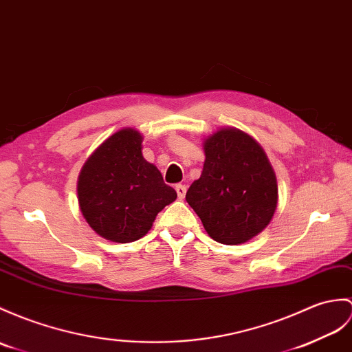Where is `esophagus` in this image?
<instances>
[{"label": "esophagus", "mask_w": 352, "mask_h": 352, "mask_svg": "<svg viewBox=\"0 0 352 352\" xmlns=\"http://www.w3.org/2000/svg\"><path fill=\"white\" fill-rule=\"evenodd\" d=\"M175 190H177V195H178V199H183L186 196V190L187 187L184 184H177L175 186Z\"/></svg>", "instance_id": "esophagus-1"}]
</instances>
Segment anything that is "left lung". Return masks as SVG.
<instances>
[{
  "mask_svg": "<svg viewBox=\"0 0 352 352\" xmlns=\"http://www.w3.org/2000/svg\"><path fill=\"white\" fill-rule=\"evenodd\" d=\"M202 174L186 201L211 239L241 244L258 235L277 207L274 170L256 141L236 129H222L206 144Z\"/></svg>",
  "mask_w": 352,
  "mask_h": 352,
  "instance_id": "1",
  "label": "left lung"
}]
</instances>
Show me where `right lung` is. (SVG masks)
<instances>
[{"mask_svg": "<svg viewBox=\"0 0 352 352\" xmlns=\"http://www.w3.org/2000/svg\"><path fill=\"white\" fill-rule=\"evenodd\" d=\"M142 136L122 129L97 148L78 179L79 207L88 225L117 243L136 241L177 198L160 170L142 157Z\"/></svg>", "mask_w": 352, "mask_h": 352, "instance_id": "1", "label": "right lung"}]
</instances>
